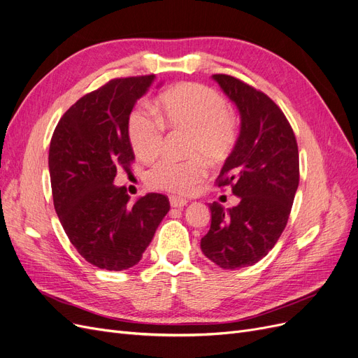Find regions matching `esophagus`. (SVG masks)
Masks as SVG:
<instances>
[{"label": "esophagus", "mask_w": 358, "mask_h": 358, "mask_svg": "<svg viewBox=\"0 0 358 358\" xmlns=\"http://www.w3.org/2000/svg\"><path fill=\"white\" fill-rule=\"evenodd\" d=\"M169 203L172 208H182L187 205V201L182 199V197H178V196H169Z\"/></svg>", "instance_id": "esophagus-1"}]
</instances>
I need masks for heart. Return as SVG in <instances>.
I'll return each instance as SVG.
<instances>
[{"label":"heart","instance_id":"obj_1","mask_svg":"<svg viewBox=\"0 0 358 358\" xmlns=\"http://www.w3.org/2000/svg\"><path fill=\"white\" fill-rule=\"evenodd\" d=\"M159 117L144 106L128 116V137L136 155L149 161L162 149L164 124L190 131L186 161L162 157L145 174L148 186L177 194L192 193L206 177L208 162L226 159L237 141V128L229 115V104L221 94L202 84H180L159 97Z\"/></svg>","mask_w":358,"mask_h":358}]
</instances>
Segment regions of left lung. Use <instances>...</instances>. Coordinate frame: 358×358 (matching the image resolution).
Returning a JSON list of instances; mask_svg holds the SVG:
<instances>
[{
	"label": "left lung",
	"instance_id": "8db88e82",
	"mask_svg": "<svg viewBox=\"0 0 358 358\" xmlns=\"http://www.w3.org/2000/svg\"><path fill=\"white\" fill-rule=\"evenodd\" d=\"M213 79L241 113V134L217 178L239 203H209L201 249L218 267L236 270L254 266L279 241L299 184V155L292 127L267 94L230 75Z\"/></svg>",
	"mask_w": 358,
	"mask_h": 358
}]
</instances>
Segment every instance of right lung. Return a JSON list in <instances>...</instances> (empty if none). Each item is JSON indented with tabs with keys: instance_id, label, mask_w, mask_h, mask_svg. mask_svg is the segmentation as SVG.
<instances>
[{
	"instance_id": "obj_1",
	"label": "right lung",
	"mask_w": 358,
	"mask_h": 358,
	"mask_svg": "<svg viewBox=\"0 0 358 358\" xmlns=\"http://www.w3.org/2000/svg\"><path fill=\"white\" fill-rule=\"evenodd\" d=\"M155 75L116 78L79 99L52 132L48 168L55 209L71 243L99 268L134 267L169 210L165 194L129 203L113 180L134 161L128 116Z\"/></svg>"
}]
</instances>
